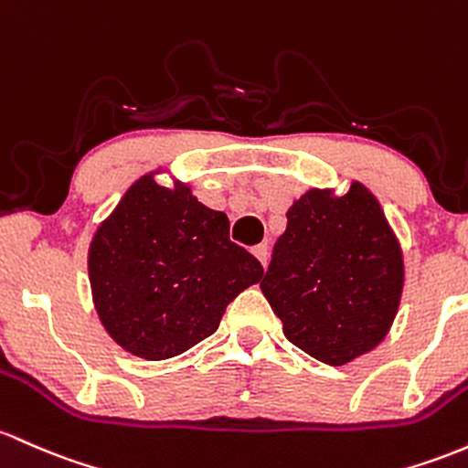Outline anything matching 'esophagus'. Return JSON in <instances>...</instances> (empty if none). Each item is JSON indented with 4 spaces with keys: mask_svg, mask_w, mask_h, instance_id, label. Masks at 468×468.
I'll list each match as a JSON object with an SVG mask.
<instances>
[{
    "mask_svg": "<svg viewBox=\"0 0 468 468\" xmlns=\"http://www.w3.org/2000/svg\"><path fill=\"white\" fill-rule=\"evenodd\" d=\"M253 255L261 261V264L266 266V260H269V246H266V244H258V246H253Z\"/></svg>",
    "mask_w": 468,
    "mask_h": 468,
    "instance_id": "1",
    "label": "esophagus"
}]
</instances>
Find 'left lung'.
<instances>
[{"mask_svg": "<svg viewBox=\"0 0 468 468\" xmlns=\"http://www.w3.org/2000/svg\"><path fill=\"white\" fill-rule=\"evenodd\" d=\"M286 230L260 289L291 344L331 367L387 337L404 286L402 249L376 195L311 188L286 213Z\"/></svg>", "mask_w": 468, "mask_h": 468, "instance_id": "1", "label": "left lung"}]
</instances>
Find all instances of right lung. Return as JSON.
<instances>
[{
	"instance_id": "1",
	"label": "right lung",
	"mask_w": 468,
	"mask_h": 468,
	"mask_svg": "<svg viewBox=\"0 0 468 468\" xmlns=\"http://www.w3.org/2000/svg\"><path fill=\"white\" fill-rule=\"evenodd\" d=\"M229 229L186 184L137 179L89 249L92 302L112 340L157 362L213 335L226 306L264 275Z\"/></svg>"
}]
</instances>
